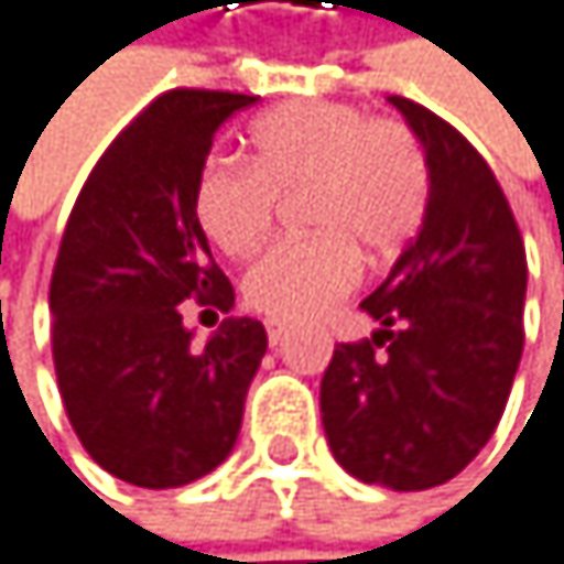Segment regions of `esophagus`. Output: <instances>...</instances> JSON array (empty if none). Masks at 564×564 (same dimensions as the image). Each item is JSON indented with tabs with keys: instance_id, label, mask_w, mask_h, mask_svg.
Masks as SVG:
<instances>
[{
	"instance_id": "34e87169",
	"label": "esophagus",
	"mask_w": 564,
	"mask_h": 564,
	"mask_svg": "<svg viewBox=\"0 0 564 564\" xmlns=\"http://www.w3.org/2000/svg\"><path fill=\"white\" fill-rule=\"evenodd\" d=\"M263 327H267V340H270V347H276L280 340L288 337V324H280V321H267Z\"/></svg>"
}]
</instances>
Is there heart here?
<instances>
[{
	"instance_id": "heart-1",
	"label": "heart",
	"mask_w": 564,
	"mask_h": 564,
	"mask_svg": "<svg viewBox=\"0 0 564 564\" xmlns=\"http://www.w3.org/2000/svg\"><path fill=\"white\" fill-rule=\"evenodd\" d=\"M304 189L314 237L270 247L243 276V297L270 321H314L340 301L368 263L394 260L421 230L431 166L417 133L394 116L350 102H294L247 133V166L210 160L193 183V217L227 257L257 250L276 196Z\"/></svg>"
}]
</instances>
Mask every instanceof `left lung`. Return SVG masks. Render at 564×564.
Here are the masks:
<instances>
[{"instance_id": "1", "label": "left lung", "mask_w": 564, "mask_h": 564, "mask_svg": "<svg viewBox=\"0 0 564 564\" xmlns=\"http://www.w3.org/2000/svg\"><path fill=\"white\" fill-rule=\"evenodd\" d=\"M391 102L427 153L431 199L388 280L360 301L378 330L334 347L321 417L344 471L424 491L452 481L501 421L525 347L529 263L485 156L421 102Z\"/></svg>"}]
</instances>
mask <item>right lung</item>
I'll return each instance as SVG.
<instances>
[{
    "label": "right lung",
    "instance_id": "obj_1",
    "mask_svg": "<svg viewBox=\"0 0 564 564\" xmlns=\"http://www.w3.org/2000/svg\"><path fill=\"white\" fill-rule=\"evenodd\" d=\"M257 96L170 89L119 133L83 183L50 284L53 365L89 458L137 488L210 475L240 434L267 350L253 317L199 347L183 301L227 314L234 288L193 217L214 133Z\"/></svg>",
    "mask_w": 564,
    "mask_h": 564
}]
</instances>
